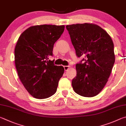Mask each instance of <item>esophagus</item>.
Returning <instances> with one entry per match:
<instances>
[{
    "label": "esophagus",
    "instance_id": "obj_1",
    "mask_svg": "<svg viewBox=\"0 0 126 126\" xmlns=\"http://www.w3.org/2000/svg\"><path fill=\"white\" fill-rule=\"evenodd\" d=\"M63 67H64L65 71H67V70L69 69L70 66H63Z\"/></svg>",
    "mask_w": 126,
    "mask_h": 126
}]
</instances>
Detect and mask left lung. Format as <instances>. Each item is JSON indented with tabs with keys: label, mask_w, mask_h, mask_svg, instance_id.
<instances>
[{
	"label": "left lung",
	"mask_w": 126,
	"mask_h": 126,
	"mask_svg": "<svg viewBox=\"0 0 126 126\" xmlns=\"http://www.w3.org/2000/svg\"><path fill=\"white\" fill-rule=\"evenodd\" d=\"M66 28L76 55L85 57L76 65L73 89L80 96H95L106 84L115 61L112 40L104 29L94 24H72Z\"/></svg>",
	"instance_id": "8db88e82"
}]
</instances>
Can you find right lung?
I'll return each mask as SVG.
<instances>
[{
	"label": "right lung",
	"instance_id": "right-lung-1",
	"mask_svg": "<svg viewBox=\"0 0 126 126\" xmlns=\"http://www.w3.org/2000/svg\"><path fill=\"white\" fill-rule=\"evenodd\" d=\"M64 25L30 26L22 33L15 48L17 75L27 91L34 97L44 99L56 92L64 68L48 60L55 42L64 31Z\"/></svg>",
	"mask_w": 126,
	"mask_h": 126
}]
</instances>
